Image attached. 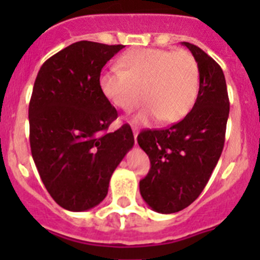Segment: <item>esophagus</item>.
Segmentation results:
<instances>
[{
	"mask_svg": "<svg viewBox=\"0 0 260 260\" xmlns=\"http://www.w3.org/2000/svg\"><path fill=\"white\" fill-rule=\"evenodd\" d=\"M133 134H134V138H135V142H137V137H138V133H139V132H138V127H137V126H133Z\"/></svg>",
	"mask_w": 260,
	"mask_h": 260,
	"instance_id": "obj_1",
	"label": "esophagus"
}]
</instances>
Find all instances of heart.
I'll list each match as a JSON object with an SVG mask.
<instances>
[{
	"mask_svg": "<svg viewBox=\"0 0 260 260\" xmlns=\"http://www.w3.org/2000/svg\"><path fill=\"white\" fill-rule=\"evenodd\" d=\"M118 68L103 71L99 87L108 102L125 112L143 96L146 105L135 114L137 122L155 117L162 123L177 122L197 102L199 66L187 50L135 49L119 58Z\"/></svg>",
	"mask_w": 260,
	"mask_h": 260,
	"instance_id": "1",
	"label": "heart"
}]
</instances>
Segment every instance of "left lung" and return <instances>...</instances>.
Here are the masks:
<instances>
[{
    "label": "left lung",
    "mask_w": 260,
    "mask_h": 260,
    "mask_svg": "<svg viewBox=\"0 0 260 260\" xmlns=\"http://www.w3.org/2000/svg\"><path fill=\"white\" fill-rule=\"evenodd\" d=\"M199 66V92L187 116L171 127L143 130L138 143L148 155L150 172L139 182L142 198L153 211L174 213L198 198L221 156L229 98L221 68L190 43Z\"/></svg>",
    "instance_id": "8db88e82"
}]
</instances>
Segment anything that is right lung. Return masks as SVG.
Here are the masks:
<instances>
[{
	"mask_svg": "<svg viewBox=\"0 0 260 260\" xmlns=\"http://www.w3.org/2000/svg\"><path fill=\"white\" fill-rule=\"evenodd\" d=\"M123 45L78 41L43 63L28 107L29 146L54 202L74 212L98 206L110 177L134 146L132 127H108L118 117L99 87L102 69Z\"/></svg>",
	"mask_w": 260,
	"mask_h": 260,
	"instance_id": "obj_1",
	"label": "right lung"
}]
</instances>
